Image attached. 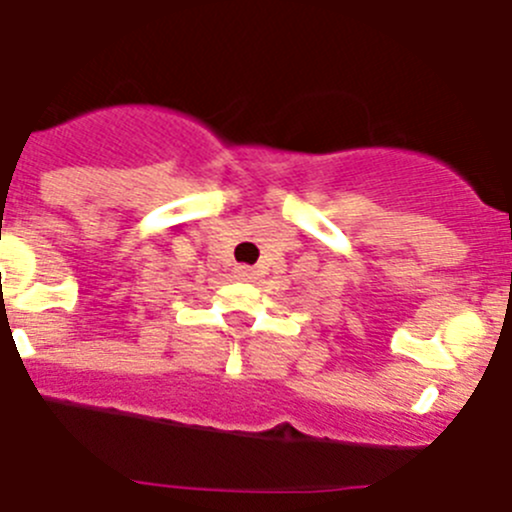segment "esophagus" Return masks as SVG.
Masks as SVG:
<instances>
[{"label": "esophagus", "instance_id": "1", "mask_svg": "<svg viewBox=\"0 0 512 512\" xmlns=\"http://www.w3.org/2000/svg\"><path fill=\"white\" fill-rule=\"evenodd\" d=\"M235 277L238 279H253L251 266H235Z\"/></svg>", "mask_w": 512, "mask_h": 512}]
</instances>
